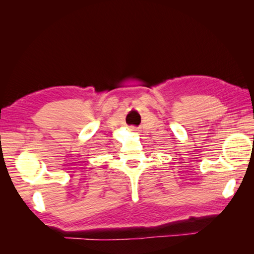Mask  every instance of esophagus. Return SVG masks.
<instances>
[{"label": "esophagus", "mask_w": 254, "mask_h": 254, "mask_svg": "<svg viewBox=\"0 0 254 254\" xmlns=\"http://www.w3.org/2000/svg\"><path fill=\"white\" fill-rule=\"evenodd\" d=\"M131 130H135V128H134V127H132V128H131Z\"/></svg>", "instance_id": "34e87169"}]
</instances>
